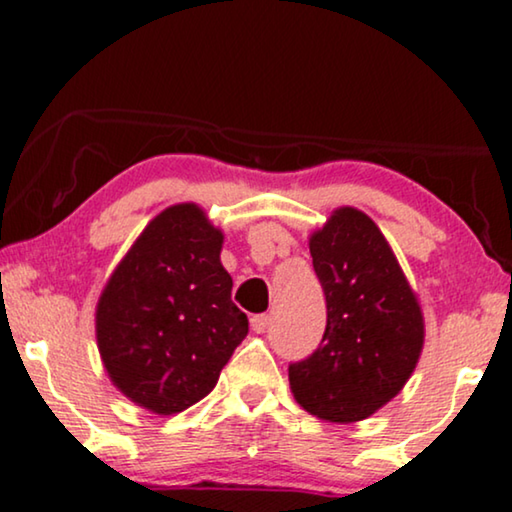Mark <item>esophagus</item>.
<instances>
[{
    "label": "esophagus",
    "mask_w": 512,
    "mask_h": 512,
    "mask_svg": "<svg viewBox=\"0 0 512 512\" xmlns=\"http://www.w3.org/2000/svg\"><path fill=\"white\" fill-rule=\"evenodd\" d=\"M249 321H251V331H254V333H265V331H268V326H270L268 314H254V317H251Z\"/></svg>",
    "instance_id": "esophagus-1"
}]
</instances>
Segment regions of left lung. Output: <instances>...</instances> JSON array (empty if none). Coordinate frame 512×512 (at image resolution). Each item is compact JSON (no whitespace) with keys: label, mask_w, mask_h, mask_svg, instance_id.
<instances>
[{"label":"left lung","mask_w":512,"mask_h":512,"mask_svg":"<svg viewBox=\"0 0 512 512\" xmlns=\"http://www.w3.org/2000/svg\"><path fill=\"white\" fill-rule=\"evenodd\" d=\"M310 254L326 296V331L307 359L289 363L291 391L310 415L359 422L415 370L422 310L380 228L359 209H335L310 237Z\"/></svg>","instance_id":"obj_1"}]
</instances>
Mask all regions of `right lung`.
I'll list each match as a JSON object with an SVG mask.
<instances>
[{
  "mask_svg": "<svg viewBox=\"0 0 512 512\" xmlns=\"http://www.w3.org/2000/svg\"><path fill=\"white\" fill-rule=\"evenodd\" d=\"M221 244V230L200 207L165 209L97 303V347L111 382L156 415L205 398L249 333L247 314L230 298Z\"/></svg>",
  "mask_w": 512,
  "mask_h": 512,
  "instance_id": "obj_1",
  "label": "right lung"
}]
</instances>
